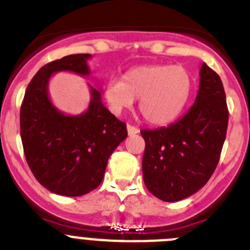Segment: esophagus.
<instances>
[{
	"label": "esophagus",
	"mask_w": 250,
	"mask_h": 250,
	"mask_svg": "<svg viewBox=\"0 0 250 250\" xmlns=\"http://www.w3.org/2000/svg\"><path fill=\"white\" fill-rule=\"evenodd\" d=\"M127 131H128V134L132 136V134H137L138 132H140V129H138L137 127H134V125H127Z\"/></svg>",
	"instance_id": "esophagus-1"
}]
</instances>
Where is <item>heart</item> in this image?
I'll return each mask as SVG.
<instances>
[{"mask_svg": "<svg viewBox=\"0 0 250 250\" xmlns=\"http://www.w3.org/2000/svg\"><path fill=\"white\" fill-rule=\"evenodd\" d=\"M192 89L191 75L180 65H145L131 69L122 82L110 80L104 97L112 112L121 113L140 99V112L151 125L172 122L185 108Z\"/></svg>", "mask_w": 250, "mask_h": 250, "instance_id": "b5f03b06", "label": "heart"}]
</instances>
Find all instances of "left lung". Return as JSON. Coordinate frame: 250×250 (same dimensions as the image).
I'll return each mask as SVG.
<instances>
[{"label":"left lung","instance_id":"left-lung-1","mask_svg":"<svg viewBox=\"0 0 250 250\" xmlns=\"http://www.w3.org/2000/svg\"><path fill=\"white\" fill-rule=\"evenodd\" d=\"M229 112L224 86L204 62L192 107L184 117L158 129H142L145 185L160 200L173 203L200 190L218 166L227 137Z\"/></svg>","mask_w":250,"mask_h":250}]
</instances>
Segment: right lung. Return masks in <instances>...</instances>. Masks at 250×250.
Returning <instances> with one entry per match:
<instances>
[{"instance_id": "1", "label": "right lung", "mask_w": 250, "mask_h": 250, "mask_svg": "<svg viewBox=\"0 0 250 250\" xmlns=\"http://www.w3.org/2000/svg\"><path fill=\"white\" fill-rule=\"evenodd\" d=\"M90 54H74L44 65L27 85L20 110L21 141L30 170L41 185L62 196H82L101 185L108 158L127 137L125 123L90 86L86 112L66 116L50 102L47 84L58 71L90 74Z\"/></svg>"}]
</instances>
